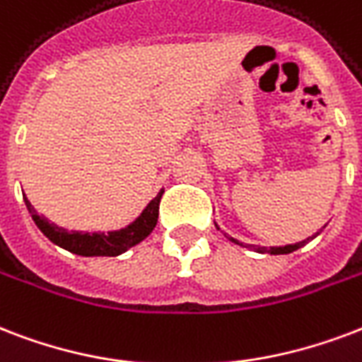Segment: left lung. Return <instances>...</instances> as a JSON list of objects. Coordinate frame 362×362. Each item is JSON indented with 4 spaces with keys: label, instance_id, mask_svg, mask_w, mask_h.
Returning a JSON list of instances; mask_svg holds the SVG:
<instances>
[{
    "label": "left lung",
    "instance_id": "8db88e82",
    "mask_svg": "<svg viewBox=\"0 0 362 362\" xmlns=\"http://www.w3.org/2000/svg\"><path fill=\"white\" fill-rule=\"evenodd\" d=\"M315 235H317V233H315ZM315 235H313V237H315ZM313 237H308V239H303V241H300V243H294V245H285V247H269V248L258 247V248H256V247H252V245H250V248H255V250H260V252H269V255H288V252H292V250H298L300 247H303V245H305L308 241H311ZM230 239L233 243H239L237 239H233V237H230Z\"/></svg>",
    "mask_w": 362,
    "mask_h": 362
}]
</instances>
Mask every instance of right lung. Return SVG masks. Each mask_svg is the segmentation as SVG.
<instances>
[{"mask_svg": "<svg viewBox=\"0 0 362 362\" xmlns=\"http://www.w3.org/2000/svg\"><path fill=\"white\" fill-rule=\"evenodd\" d=\"M163 189L157 193L156 199L150 201L142 214L119 231H107V233H81V231H68L64 228H59L57 224H51L45 216L35 212L32 203L24 197L28 211L34 218L35 226L43 231V235L49 237L54 245L70 250L79 256H119L131 247L144 241L150 235L151 230L156 228L157 216H159V203H161Z\"/></svg>", "mask_w": 362, "mask_h": 362, "instance_id": "obj_1", "label": "right lung"}]
</instances>
